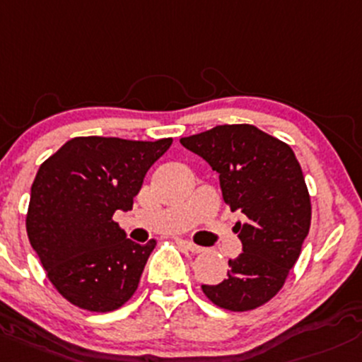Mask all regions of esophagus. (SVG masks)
<instances>
[{
  "mask_svg": "<svg viewBox=\"0 0 362 362\" xmlns=\"http://www.w3.org/2000/svg\"><path fill=\"white\" fill-rule=\"evenodd\" d=\"M184 246L191 251V253H201V251H204L203 246L196 245V243H192V241H184Z\"/></svg>",
  "mask_w": 362,
  "mask_h": 362,
  "instance_id": "1",
  "label": "esophagus"
}]
</instances>
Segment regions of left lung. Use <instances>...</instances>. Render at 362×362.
<instances>
[{
    "mask_svg": "<svg viewBox=\"0 0 362 362\" xmlns=\"http://www.w3.org/2000/svg\"><path fill=\"white\" fill-rule=\"evenodd\" d=\"M220 175L230 211L246 216L235 223L243 253L229 262L230 274L203 293L216 307L246 312L272 300L302 253L310 229L309 189L288 144L253 124H222L180 139Z\"/></svg>",
    "mask_w": 362,
    "mask_h": 362,
    "instance_id": "obj_1",
    "label": "left lung"
}]
</instances>
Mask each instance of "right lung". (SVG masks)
<instances>
[{"label":"right lung","instance_id":"1","mask_svg":"<svg viewBox=\"0 0 362 362\" xmlns=\"http://www.w3.org/2000/svg\"><path fill=\"white\" fill-rule=\"evenodd\" d=\"M171 144L76 136L40 166L25 229L53 288L72 305L111 312L136 291L156 241H130L112 216L132 210L147 170Z\"/></svg>","mask_w":362,"mask_h":362}]
</instances>
